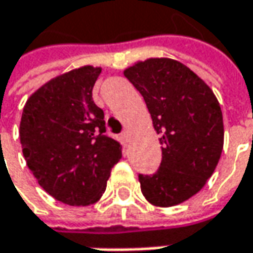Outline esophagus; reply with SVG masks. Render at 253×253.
<instances>
[{"label": "esophagus", "mask_w": 253, "mask_h": 253, "mask_svg": "<svg viewBox=\"0 0 253 253\" xmlns=\"http://www.w3.org/2000/svg\"><path fill=\"white\" fill-rule=\"evenodd\" d=\"M122 139H124L125 142H131V131H129V129H125V131L122 132Z\"/></svg>", "instance_id": "1"}]
</instances>
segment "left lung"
Segmentation results:
<instances>
[{"label": "left lung", "instance_id": "1", "mask_svg": "<svg viewBox=\"0 0 253 253\" xmlns=\"http://www.w3.org/2000/svg\"><path fill=\"white\" fill-rule=\"evenodd\" d=\"M141 92L162 145L161 167L139 175L141 191L155 207H175L198 194L223 149L221 105L195 72L170 58H148L124 71Z\"/></svg>", "mask_w": 253, "mask_h": 253}]
</instances>
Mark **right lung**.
<instances>
[{
	"instance_id": "1",
	"label": "right lung",
	"mask_w": 253,
	"mask_h": 253,
	"mask_svg": "<svg viewBox=\"0 0 253 253\" xmlns=\"http://www.w3.org/2000/svg\"><path fill=\"white\" fill-rule=\"evenodd\" d=\"M99 67L85 65L61 74L38 88L25 102L19 141L38 183L71 207L95 204L105 192L122 146L108 136L104 111L92 88Z\"/></svg>"
}]
</instances>
